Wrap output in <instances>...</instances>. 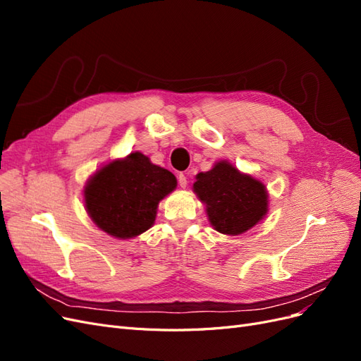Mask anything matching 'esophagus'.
I'll return each instance as SVG.
<instances>
[{
    "label": "esophagus",
    "mask_w": 361,
    "mask_h": 361,
    "mask_svg": "<svg viewBox=\"0 0 361 361\" xmlns=\"http://www.w3.org/2000/svg\"><path fill=\"white\" fill-rule=\"evenodd\" d=\"M178 182H179V187L180 188H185L188 185V179H187V176H185L183 173H179L178 174Z\"/></svg>",
    "instance_id": "34e87169"
}]
</instances>
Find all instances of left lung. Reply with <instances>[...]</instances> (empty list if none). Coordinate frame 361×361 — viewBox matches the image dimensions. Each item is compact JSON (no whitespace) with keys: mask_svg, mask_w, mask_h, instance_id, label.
I'll return each instance as SVG.
<instances>
[{"mask_svg":"<svg viewBox=\"0 0 361 361\" xmlns=\"http://www.w3.org/2000/svg\"><path fill=\"white\" fill-rule=\"evenodd\" d=\"M195 179L192 190L206 204L207 218L216 232L232 236L245 233L268 212L265 185L231 162H216Z\"/></svg>","mask_w":361,"mask_h":361,"instance_id":"8db88e82","label":"left lung"}]
</instances>
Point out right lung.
<instances>
[{
    "label": "right lung",
    "instance_id": "obj_1",
    "mask_svg": "<svg viewBox=\"0 0 361 361\" xmlns=\"http://www.w3.org/2000/svg\"><path fill=\"white\" fill-rule=\"evenodd\" d=\"M166 169L133 152L97 170L84 187L85 211L93 223L118 239L141 235L154 226L159 202L176 188Z\"/></svg>",
    "mask_w": 361,
    "mask_h": 361
}]
</instances>
